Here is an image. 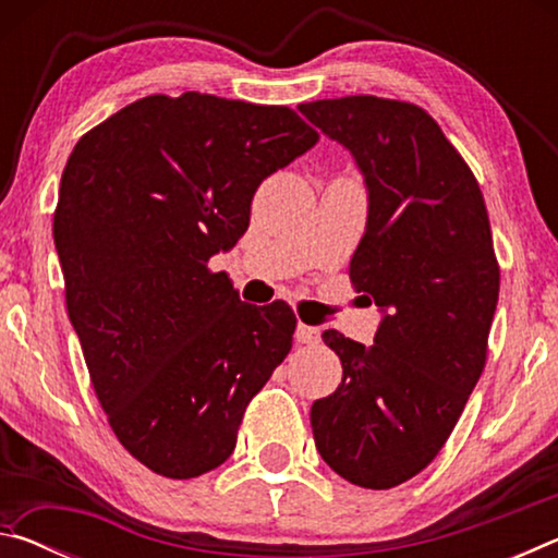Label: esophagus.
<instances>
[{"label":"esophagus","mask_w":558,"mask_h":558,"mask_svg":"<svg viewBox=\"0 0 558 558\" xmlns=\"http://www.w3.org/2000/svg\"><path fill=\"white\" fill-rule=\"evenodd\" d=\"M319 339H323V335H319V329L317 327H310V325H298V329H295V342L298 344H307V347H313V344H319Z\"/></svg>","instance_id":"34e87169"}]
</instances>
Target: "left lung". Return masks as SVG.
Listing matches in <instances>:
<instances>
[{
	"label": "left lung",
	"mask_w": 558,
	"mask_h": 558,
	"mask_svg": "<svg viewBox=\"0 0 558 558\" xmlns=\"http://www.w3.org/2000/svg\"><path fill=\"white\" fill-rule=\"evenodd\" d=\"M300 112L352 153L369 192L349 278L381 310L374 344L327 329L342 384L313 403L319 456L352 485L389 489L446 446L485 369L499 266L483 192L426 110L347 96Z\"/></svg>",
	"instance_id": "1"
}]
</instances>
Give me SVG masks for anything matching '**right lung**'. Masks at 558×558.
I'll return each instance as SVG.
<instances>
[{
  "instance_id": "1",
  "label": "right lung",
  "mask_w": 558,
  "mask_h": 558,
  "mask_svg": "<svg viewBox=\"0 0 558 558\" xmlns=\"http://www.w3.org/2000/svg\"><path fill=\"white\" fill-rule=\"evenodd\" d=\"M317 140L286 106L189 90L130 102L65 162L53 214L65 307L112 433L157 475L226 462L290 352V305L241 302L206 263L248 229L263 179Z\"/></svg>"
}]
</instances>
